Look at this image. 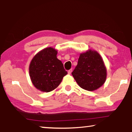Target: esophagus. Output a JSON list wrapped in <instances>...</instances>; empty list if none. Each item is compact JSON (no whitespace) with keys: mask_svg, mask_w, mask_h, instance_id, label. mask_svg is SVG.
<instances>
[{"mask_svg":"<svg viewBox=\"0 0 132 132\" xmlns=\"http://www.w3.org/2000/svg\"><path fill=\"white\" fill-rule=\"evenodd\" d=\"M71 72H72V69H70V70H68V75H70Z\"/></svg>","mask_w":132,"mask_h":132,"instance_id":"34e87169","label":"esophagus"}]
</instances>
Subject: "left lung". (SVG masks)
I'll use <instances>...</instances> for the list:
<instances>
[{
    "label": "left lung",
    "mask_w": 132,
    "mask_h": 132,
    "mask_svg": "<svg viewBox=\"0 0 132 132\" xmlns=\"http://www.w3.org/2000/svg\"><path fill=\"white\" fill-rule=\"evenodd\" d=\"M71 74L80 87L93 91L105 83L107 71L100 53L95 50H88L80 53L77 65Z\"/></svg>",
    "instance_id": "1"
}]
</instances>
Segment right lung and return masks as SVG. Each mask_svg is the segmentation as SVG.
I'll return each mask as SVG.
<instances>
[{
  "label": "right lung",
  "mask_w": 132,
  "mask_h": 132,
  "mask_svg": "<svg viewBox=\"0 0 132 132\" xmlns=\"http://www.w3.org/2000/svg\"><path fill=\"white\" fill-rule=\"evenodd\" d=\"M57 51L48 47L39 51L31 60L29 75L37 90L48 93L54 90L68 74L62 62L57 58Z\"/></svg>",
  "instance_id": "add662e5"
}]
</instances>
